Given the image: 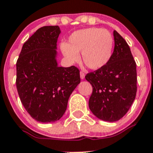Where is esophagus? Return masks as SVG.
<instances>
[{
  "label": "esophagus",
  "instance_id": "esophagus-1",
  "mask_svg": "<svg viewBox=\"0 0 153 153\" xmlns=\"http://www.w3.org/2000/svg\"><path fill=\"white\" fill-rule=\"evenodd\" d=\"M79 74H80V78L82 79H83L84 78H85V74H84L82 71H80V73H79Z\"/></svg>",
  "mask_w": 153,
  "mask_h": 153
}]
</instances>
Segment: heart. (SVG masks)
<instances>
[{"mask_svg": "<svg viewBox=\"0 0 153 153\" xmlns=\"http://www.w3.org/2000/svg\"><path fill=\"white\" fill-rule=\"evenodd\" d=\"M113 46L114 38L108 30L89 27L74 32L68 44H61V50L71 63L77 62L82 52L83 63L90 69L99 70L111 59Z\"/></svg>", "mask_w": 153, "mask_h": 153, "instance_id": "heart-1", "label": "heart"}]
</instances>
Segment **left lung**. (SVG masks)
<instances>
[{
  "mask_svg": "<svg viewBox=\"0 0 153 153\" xmlns=\"http://www.w3.org/2000/svg\"><path fill=\"white\" fill-rule=\"evenodd\" d=\"M115 46L106 66L88 73L85 79L92 85L88 107L98 119L116 122L128 111L136 97V63L129 46L116 30Z\"/></svg>",
  "mask_w": 153,
  "mask_h": 153,
  "instance_id": "1",
  "label": "left lung"
}]
</instances>
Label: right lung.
<instances>
[{"label": "right lung", "mask_w": 153, "mask_h": 153, "mask_svg": "<svg viewBox=\"0 0 153 153\" xmlns=\"http://www.w3.org/2000/svg\"><path fill=\"white\" fill-rule=\"evenodd\" d=\"M58 25L43 26L24 43L16 62V88L22 104L33 119L43 123L62 117L68 99L80 82L75 66H58Z\"/></svg>", "instance_id": "1"}]
</instances>
